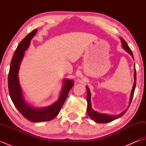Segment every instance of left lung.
Instances as JSON below:
<instances>
[{
	"label": "left lung",
	"instance_id": "obj_1",
	"mask_svg": "<svg viewBox=\"0 0 146 146\" xmlns=\"http://www.w3.org/2000/svg\"><path fill=\"white\" fill-rule=\"evenodd\" d=\"M121 39V42H122V46L123 48L125 49V50L129 52V53L131 55V56L134 59V56H133L132 52L131 51V49H130L129 47L128 44H127L126 41L124 39L122 38H120ZM134 86L132 87V92L131 94V98H130V104H129V106L130 104H131L132 100L133 98V96H134V91H135V85H136V71H135V64L134 65ZM86 91H87V97H86V100H87V113L89 117L91 118L92 119L94 120L95 122L97 123H108L111 122L115 119H119V118L122 117L123 114H124L126 111L127 110V109H126L125 111H123L122 113H121L120 114L116 116H111L107 114H104V113H100L97 112V111H95L94 110H93V108H92V104H91V94L90 92V90L88 88V86H86Z\"/></svg>",
	"mask_w": 146,
	"mask_h": 146
}]
</instances>
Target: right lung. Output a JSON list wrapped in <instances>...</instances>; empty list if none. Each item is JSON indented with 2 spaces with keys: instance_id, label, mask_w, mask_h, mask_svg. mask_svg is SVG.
<instances>
[{
  "instance_id": "add662e5",
  "label": "right lung",
  "mask_w": 146,
  "mask_h": 146,
  "mask_svg": "<svg viewBox=\"0 0 146 146\" xmlns=\"http://www.w3.org/2000/svg\"><path fill=\"white\" fill-rule=\"evenodd\" d=\"M37 31L38 30L35 29L29 33L18 45L11 60L8 75L9 92L12 102L17 109L26 119L33 122L49 121L58 115L68 97V93L74 85V82L72 80H64L58 100L48 107L36 108L30 105L24 100L19 81L18 72L24 57V51L28 48L31 40L35 36Z\"/></svg>"
}]
</instances>
